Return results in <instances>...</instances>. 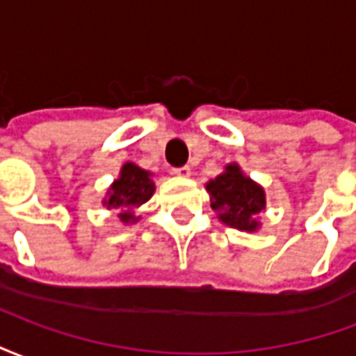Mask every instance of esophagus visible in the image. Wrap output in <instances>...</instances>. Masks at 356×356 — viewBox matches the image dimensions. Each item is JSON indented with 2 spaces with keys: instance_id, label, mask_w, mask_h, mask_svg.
Segmentation results:
<instances>
[{
  "instance_id": "obj_1",
  "label": "esophagus",
  "mask_w": 356,
  "mask_h": 356,
  "mask_svg": "<svg viewBox=\"0 0 356 356\" xmlns=\"http://www.w3.org/2000/svg\"><path fill=\"white\" fill-rule=\"evenodd\" d=\"M173 173H175V175H179V177H188V175H191V168H188V165L175 168V170H173Z\"/></svg>"
}]
</instances>
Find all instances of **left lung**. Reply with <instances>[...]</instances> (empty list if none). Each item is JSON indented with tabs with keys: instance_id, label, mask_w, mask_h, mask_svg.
<instances>
[{
	"instance_id": "left-lung-1",
	"label": "left lung",
	"mask_w": 356,
	"mask_h": 356,
	"mask_svg": "<svg viewBox=\"0 0 356 356\" xmlns=\"http://www.w3.org/2000/svg\"><path fill=\"white\" fill-rule=\"evenodd\" d=\"M206 191L211 198V208L225 225L248 232L259 229L257 216L267 206L265 191L242 173L238 163H229L223 173L209 181Z\"/></svg>"
}]
</instances>
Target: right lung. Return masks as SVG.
I'll return each mask as SVG.
<instances>
[{"label":"right lung","mask_w":356,"mask_h":356,"mask_svg":"<svg viewBox=\"0 0 356 356\" xmlns=\"http://www.w3.org/2000/svg\"><path fill=\"white\" fill-rule=\"evenodd\" d=\"M152 173L140 170L139 165L127 162L120 170V177L110 185L106 198L102 200V206L108 209H122L120 221L122 223H135L139 217H135V209L150 200L154 194V181Z\"/></svg>","instance_id":"obj_1"}]
</instances>
